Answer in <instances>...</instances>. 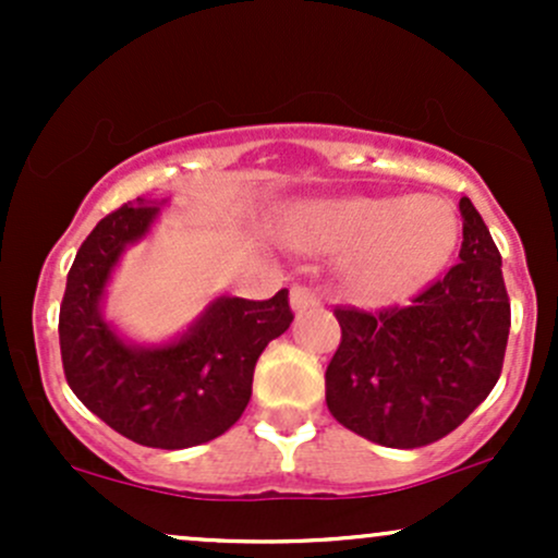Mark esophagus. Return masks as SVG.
<instances>
[{"label":"esophagus","instance_id":"1","mask_svg":"<svg viewBox=\"0 0 558 558\" xmlns=\"http://www.w3.org/2000/svg\"><path fill=\"white\" fill-rule=\"evenodd\" d=\"M319 304V296L315 291H312V288H306V286H293L291 288V306H293V312H296V315H301V312H306V310H312V306H317Z\"/></svg>","mask_w":558,"mask_h":558}]
</instances>
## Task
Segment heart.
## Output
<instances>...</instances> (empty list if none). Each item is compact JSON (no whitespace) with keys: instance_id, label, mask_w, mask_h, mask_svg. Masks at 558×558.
Segmentation results:
<instances>
[{"instance_id":"b5f03b06","label":"heart","mask_w":558,"mask_h":558,"mask_svg":"<svg viewBox=\"0 0 558 558\" xmlns=\"http://www.w3.org/2000/svg\"><path fill=\"white\" fill-rule=\"evenodd\" d=\"M291 235L304 252L345 254V288L364 304H390L438 275L457 248L459 220L435 196H345L306 204Z\"/></svg>"}]
</instances>
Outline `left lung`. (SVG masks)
Instances as JSON below:
<instances>
[{
  "label": "left lung",
  "instance_id": "left-lung-1",
  "mask_svg": "<svg viewBox=\"0 0 558 558\" xmlns=\"http://www.w3.org/2000/svg\"><path fill=\"white\" fill-rule=\"evenodd\" d=\"M462 252L409 306H338L341 345L325 373L330 414L388 448H420L457 430L501 377L511 306L501 254L470 198L459 202Z\"/></svg>",
  "mask_w": 558,
  "mask_h": 558
}]
</instances>
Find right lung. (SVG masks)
Masks as SVG:
<instances>
[{"instance_id":"obj_1","label":"right lung","mask_w":558,"mask_h":558,"mask_svg":"<svg viewBox=\"0 0 558 558\" xmlns=\"http://www.w3.org/2000/svg\"><path fill=\"white\" fill-rule=\"evenodd\" d=\"M162 204H123L81 243L60 306V351L83 407L133 444L175 451L215 440L239 422L259 354L293 315L286 288L267 301L217 296L168 343L125 341L101 315L107 283Z\"/></svg>"}]
</instances>
